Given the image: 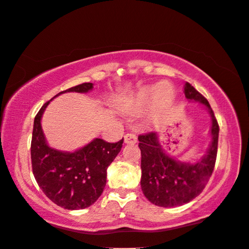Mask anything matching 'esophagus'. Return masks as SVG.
<instances>
[{"label": "esophagus", "instance_id": "34e87169", "mask_svg": "<svg viewBox=\"0 0 249 249\" xmlns=\"http://www.w3.org/2000/svg\"><path fill=\"white\" fill-rule=\"evenodd\" d=\"M137 140H138L137 136H136V134H133V133H127L124 136V143H127V144L136 143Z\"/></svg>", "mask_w": 249, "mask_h": 249}]
</instances>
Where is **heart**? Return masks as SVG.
<instances>
[{
    "instance_id": "obj_1",
    "label": "heart",
    "mask_w": 249,
    "mask_h": 249,
    "mask_svg": "<svg viewBox=\"0 0 249 249\" xmlns=\"http://www.w3.org/2000/svg\"><path fill=\"white\" fill-rule=\"evenodd\" d=\"M168 83H161L157 86L142 87L132 95L121 98L117 103V108L122 113H134L144 108L152 99L151 110L156 112L165 107L172 97V88L168 91Z\"/></svg>"
}]
</instances>
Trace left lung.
Listing matches in <instances>:
<instances>
[{
    "instance_id": "left-lung-1",
    "label": "left lung",
    "mask_w": 249,
    "mask_h": 249,
    "mask_svg": "<svg viewBox=\"0 0 249 249\" xmlns=\"http://www.w3.org/2000/svg\"><path fill=\"white\" fill-rule=\"evenodd\" d=\"M184 95L189 101L203 106L211 117L210 145L201 158L189 162L170 156L162 148L159 132L138 137L141 150L142 192L152 204L161 207L184 205L201 194L216 161L219 129L213 110L209 101L189 83L184 85Z\"/></svg>"
}]
</instances>
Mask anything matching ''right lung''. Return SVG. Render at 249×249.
Returning <instances> with one entry per match:
<instances>
[{"mask_svg": "<svg viewBox=\"0 0 249 249\" xmlns=\"http://www.w3.org/2000/svg\"><path fill=\"white\" fill-rule=\"evenodd\" d=\"M93 84L85 83L62 91L87 93ZM53 98V99H54ZM47 101L36 115L33 127L31 158L33 174L44 194L65 210H83L95 203L106 186L107 169L120 152L124 139L109 143L95 138L75 151H62L48 144L42 128Z\"/></svg>", "mask_w": 249, "mask_h": 249, "instance_id": "right-lung-1", "label": "right lung"}]
</instances>
